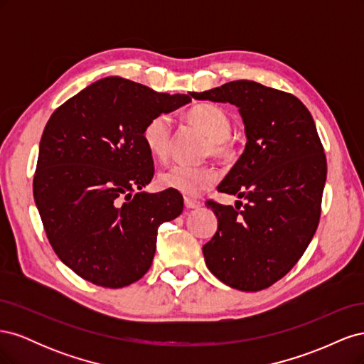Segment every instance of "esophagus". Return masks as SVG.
Returning <instances> with one entry per match:
<instances>
[{"instance_id":"1","label":"esophagus","mask_w":364,"mask_h":364,"mask_svg":"<svg viewBox=\"0 0 364 364\" xmlns=\"http://www.w3.org/2000/svg\"><path fill=\"white\" fill-rule=\"evenodd\" d=\"M199 206H200L199 200H193V199H190V197H186V199H185V208L186 209H196Z\"/></svg>"}]
</instances>
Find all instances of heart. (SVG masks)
I'll return each instance as SVG.
<instances>
[{
	"mask_svg": "<svg viewBox=\"0 0 364 364\" xmlns=\"http://www.w3.org/2000/svg\"><path fill=\"white\" fill-rule=\"evenodd\" d=\"M186 119L199 127L208 136L205 142V156H214L220 161H229L234 156V142L230 139V118L222 109L213 103H200L188 109ZM146 146L153 156L165 161L173 146V119L167 114L151 117L142 130ZM218 174L211 165L174 164L158 174V183L165 190L178 191L183 196L194 197L209 190L217 182Z\"/></svg>",
	"mask_w": 364,
	"mask_h": 364,
	"instance_id": "1",
	"label": "heart"
}]
</instances>
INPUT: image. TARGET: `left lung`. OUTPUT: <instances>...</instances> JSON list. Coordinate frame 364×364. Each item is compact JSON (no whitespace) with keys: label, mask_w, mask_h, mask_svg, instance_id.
Here are the masks:
<instances>
[{"label":"left lung","mask_w":364,"mask_h":364,"mask_svg":"<svg viewBox=\"0 0 364 364\" xmlns=\"http://www.w3.org/2000/svg\"><path fill=\"white\" fill-rule=\"evenodd\" d=\"M191 97L235 105L247 136L243 155L218 185V193L245 202H206L218 228L202 249L205 262L229 287L264 290L301 259L321 220L326 158L314 119L293 94L252 80Z\"/></svg>","instance_id":"left-lung-1"}]
</instances>
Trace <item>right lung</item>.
<instances>
[{
    "label": "right lung",
    "mask_w": 364,
    "mask_h": 364,
    "mask_svg": "<svg viewBox=\"0 0 364 364\" xmlns=\"http://www.w3.org/2000/svg\"><path fill=\"white\" fill-rule=\"evenodd\" d=\"M191 102L121 77L98 80L59 106L43 129L33 196L59 259L107 289L141 279L158 228L181 215L178 191L149 194L155 167L147 121Z\"/></svg>",
    "instance_id": "obj_1"
}]
</instances>
